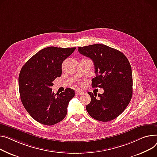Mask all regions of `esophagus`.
Wrapping results in <instances>:
<instances>
[{"label":"esophagus","instance_id":"34e87169","mask_svg":"<svg viewBox=\"0 0 157 157\" xmlns=\"http://www.w3.org/2000/svg\"><path fill=\"white\" fill-rule=\"evenodd\" d=\"M75 93H76V95H82L83 93H84V92L82 91H80V90H76L75 91Z\"/></svg>","mask_w":157,"mask_h":157}]
</instances>
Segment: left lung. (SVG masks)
Wrapping results in <instances>:
<instances>
[{"mask_svg":"<svg viewBox=\"0 0 157 157\" xmlns=\"http://www.w3.org/2000/svg\"><path fill=\"white\" fill-rule=\"evenodd\" d=\"M78 52L90 58L96 77L93 88H101L102 94L88 92L91 101L86 106L90 116L99 121L108 122L117 117L126 109L132 95L131 64L121 52L103 44L78 47Z\"/></svg>","mask_w":157,"mask_h":157,"instance_id":"left-lung-1","label":"left lung"}]
</instances>
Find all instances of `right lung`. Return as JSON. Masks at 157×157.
<instances>
[{
  "mask_svg": "<svg viewBox=\"0 0 157 157\" xmlns=\"http://www.w3.org/2000/svg\"><path fill=\"white\" fill-rule=\"evenodd\" d=\"M76 48L49 47L40 50L23 66L19 75L21 100L35 121L47 126L56 124L66 116L75 90L67 88L59 95L52 92L53 81L62 75V64Z\"/></svg>",
  "mask_w": 157,
  "mask_h": 157,
  "instance_id": "right-lung-1",
  "label": "right lung"
}]
</instances>
